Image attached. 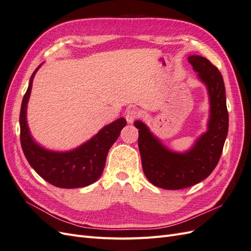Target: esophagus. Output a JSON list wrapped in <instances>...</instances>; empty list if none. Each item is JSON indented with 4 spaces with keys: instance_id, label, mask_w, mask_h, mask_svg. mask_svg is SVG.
Wrapping results in <instances>:
<instances>
[{
    "instance_id": "34e87169",
    "label": "esophagus",
    "mask_w": 251,
    "mask_h": 251,
    "mask_svg": "<svg viewBox=\"0 0 251 251\" xmlns=\"http://www.w3.org/2000/svg\"><path fill=\"white\" fill-rule=\"evenodd\" d=\"M140 115V113L137 109H128L126 112V119L128 124H133L135 119H137Z\"/></svg>"
}]
</instances>
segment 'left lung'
Listing matches in <instances>:
<instances>
[{"mask_svg": "<svg viewBox=\"0 0 251 251\" xmlns=\"http://www.w3.org/2000/svg\"><path fill=\"white\" fill-rule=\"evenodd\" d=\"M187 60L207 89V131L197 138L191 149L178 153L166 148L142 121L134 123L139 130L138 147L143 173L151 184L164 189H182L206 179L220 160L228 132V112L221 72L203 56L191 55Z\"/></svg>", "mask_w": 251, "mask_h": 251, "instance_id": "obj_1", "label": "left lung"}]
</instances>
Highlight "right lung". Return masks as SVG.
Listing matches in <instances>:
<instances>
[{"mask_svg": "<svg viewBox=\"0 0 251 251\" xmlns=\"http://www.w3.org/2000/svg\"><path fill=\"white\" fill-rule=\"evenodd\" d=\"M36 68L22 101L20 113L21 144L31 168L50 184L62 188H78L94 183L101 176L109 150L126 126L124 117L104 126L92 138L71 151H58L43 148L30 133L27 123V104L31 93Z\"/></svg>", "mask_w": 251, "mask_h": 251, "instance_id": "obj_1", "label": "right lung"}]
</instances>
